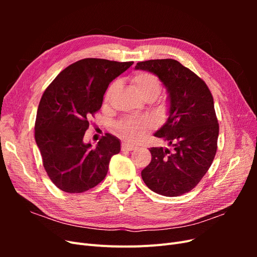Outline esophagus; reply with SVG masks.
<instances>
[{
  "mask_svg": "<svg viewBox=\"0 0 257 257\" xmlns=\"http://www.w3.org/2000/svg\"><path fill=\"white\" fill-rule=\"evenodd\" d=\"M136 148L137 147L131 145V144H126V143H123L122 146H121L122 151H133V150L136 149Z\"/></svg>",
  "mask_w": 257,
  "mask_h": 257,
  "instance_id": "esophagus-1",
  "label": "esophagus"
}]
</instances>
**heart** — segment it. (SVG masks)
Wrapping results in <instances>:
<instances>
[{
  "label": "heart",
  "instance_id": "b5f03b06",
  "mask_svg": "<svg viewBox=\"0 0 257 257\" xmlns=\"http://www.w3.org/2000/svg\"><path fill=\"white\" fill-rule=\"evenodd\" d=\"M131 81L135 89L144 99L157 98L162 90V82L158 76L148 72H136L131 77ZM118 89V81H113L109 84L105 92V102H109L113 93ZM153 127V122L150 118H126L116 122L114 130L125 141L136 143Z\"/></svg>",
  "mask_w": 257,
  "mask_h": 257
}]
</instances>
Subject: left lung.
I'll list each match as a JSON object with an SVG mask.
<instances>
[{"instance_id":"8db88e82","label":"left lung","mask_w":257,"mask_h":257,"mask_svg":"<svg viewBox=\"0 0 257 257\" xmlns=\"http://www.w3.org/2000/svg\"><path fill=\"white\" fill-rule=\"evenodd\" d=\"M136 69L157 75L169 94V116L154 136L172 151L150 148L152 159L142 172L146 185L168 197L180 196L198 184L216 153L219 122L206 82L174 59L138 62Z\"/></svg>"}]
</instances>
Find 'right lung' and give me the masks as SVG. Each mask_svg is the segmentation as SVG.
Segmentation results:
<instances>
[{
  "mask_svg": "<svg viewBox=\"0 0 257 257\" xmlns=\"http://www.w3.org/2000/svg\"><path fill=\"white\" fill-rule=\"evenodd\" d=\"M134 62L87 58L63 69L45 90L35 121V142L52 183L82 193L104 180L120 141L105 134L96 147L83 143L89 118L103 104L109 83Z\"/></svg>",
  "mask_w": 257,
  "mask_h": 257,
  "instance_id": "1",
  "label": "right lung"
}]
</instances>
